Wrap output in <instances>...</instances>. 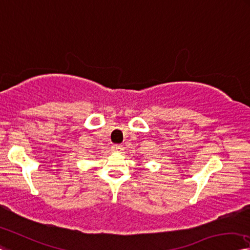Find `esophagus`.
I'll use <instances>...</instances> for the list:
<instances>
[{
	"instance_id": "34e87169",
	"label": "esophagus",
	"mask_w": 250,
	"mask_h": 250,
	"mask_svg": "<svg viewBox=\"0 0 250 250\" xmlns=\"http://www.w3.org/2000/svg\"><path fill=\"white\" fill-rule=\"evenodd\" d=\"M112 150H113V151H116V152H121L122 150H124V146H122L121 145H113Z\"/></svg>"
}]
</instances>
